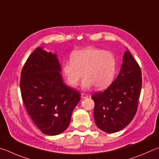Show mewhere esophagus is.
<instances>
[{"instance_id":"34e87169","label":"esophagus","mask_w":159,"mask_h":159,"mask_svg":"<svg viewBox=\"0 0 159 159\" xmlns=\"http://www.w3.org/2000/svg\"><path fill=\"white\" fill-rule=\"evenodd\" d=\"M88 97V95L85 93H81V98L82 99H86V98Z\"/></svg>"}]
</instances>
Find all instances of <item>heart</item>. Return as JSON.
Masks as SVG:
<instances>
[{
    "label": "heart",
    "instance_id": "b5f03b06",
    "mask_svg": "<svg viewBox=\"0 0 159 159\" xmlns=\"http://www.w3.org/2000/svg\"><path fill=\"white\" fill-rule=\"evenodd\" d=\"M71 60L62 65V71L67 82L76 87L83 76L81 87L103 89L111 85L116 71V59L111 52L89 47L74 52Z\"/></svg>",
    "mask_w": 159,
    "mask_h": 159
}]
</instances>
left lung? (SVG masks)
<instances>
[{
  "mask_svg": "<svg viewBox=\"0 0 159 159\" xmlns=\"http://www.w3.org/2000/svg\"><path fill=\"white\" fill-rule=\"evenodd\" d=\"M141 87L140 68L127 49L116 79L105 91L92 96L98 127L109 134L125 128L136 113Z\"/></svg>",
  "mask_w": 159,
  "mask_h": 159,
  "instance_id": "8db88e82",
  "label": "left lung"
}]
</instances>
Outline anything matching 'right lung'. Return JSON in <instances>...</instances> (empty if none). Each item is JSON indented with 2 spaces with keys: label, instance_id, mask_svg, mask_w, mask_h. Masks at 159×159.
Wrapping results in <instances>:
<instances>
[{
  "label": "right lung",
  "instance_id": "right-lung-1",
  "mask_svg": "<svg viewBox=\"0 0 159 159\" xmlns=\"http://www.w3.org/2000/svg\"><path fill=\"white\" fill-rule=\"evenodd\" d=\"M56 53L38 47L28 57L21 74V97L33 122L43 134L56 135L70 125L80 93L68 86Z\"/></svg>",
  "mask_w": 159,
  "mask_h": 159
}]
</instances>
